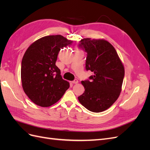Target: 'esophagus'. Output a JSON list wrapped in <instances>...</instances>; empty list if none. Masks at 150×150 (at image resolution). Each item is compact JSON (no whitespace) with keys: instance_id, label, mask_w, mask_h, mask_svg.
Masks as SVG:
<instances>
[{"instance_id":"34e87169","label":"esophagus","mask_w":150,"mask_h":150,"mask_svg":"<svg viewBox=\"0 0 150 150\" xmlns=\"http://www.w3.org/2000/svg\"><path fill=\"white\" fill-rule=\"evenodd\" d=\"M72 84H78V81L77 80V79H75V80L72 81Z\"/></svg>"}]
</instances>
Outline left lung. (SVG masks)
I'll use <instances>...</instances> for the list:
<instances>
[{"label":"left lung","instance_id":"1","mask_svg":"<svg viewBox=\"0 0 150 150\" xmlns=\"http://www.w3.org/2000/svg\"><path fill=\"white\" fill-rule=\"evenodd\" d=\"M79 47L87 52L86 69L94 73L91 81H82L84 93L79 103L94 112L106 110L118 98L125 76V67L116 49L108 40L84 38Z\"/></svg>","mask_w":150,"mask_h":150}]
</instances>
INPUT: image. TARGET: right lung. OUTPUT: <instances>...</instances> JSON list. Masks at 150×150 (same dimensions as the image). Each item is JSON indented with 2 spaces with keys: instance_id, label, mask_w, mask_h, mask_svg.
Returning <instances> with one entry per match:
<instances>
[{
  "instance_id": "1",
  "label": "right lung",
  "mask_w": 150,
  "mask_h": 150,
  "mask_svg": "<svg viewBox=\"0 0 150 150\" xmlns=\"http://www.w3.org/2000/svg\"><path fill=\"white\" fill-rule=\"evenodd\" d=\"M61 35L44 36L26 50L22 60L21 81L27 96L34 104L48 107L57 102L69 88L56 65L61 48L72 43Z\"/></svg>"
}]
</instances>
